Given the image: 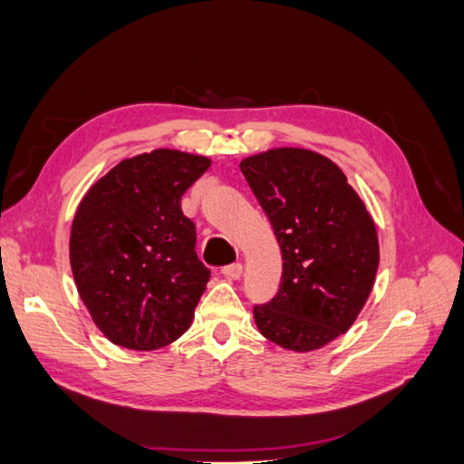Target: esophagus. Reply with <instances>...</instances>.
I'll return each mask as SVG.
<instances>
[{"mask_svg": "<svg viewBox=\"0 0 464 464\" xmlns=\"http://www.w3.org/2000/svg\"><path fill=\"white\" fill-rule=\"evenodd\" d=\"M223 276L229 277V280H239L243 276V264H231L223 267Z\"/></svg>", "mask_w": 464, "mask_h": 464, "instance_id": "obj_1", "label": "esophagus"}]
</instances>
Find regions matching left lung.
<instances>
[{
    "label": "left lung",
    "mask_w": 464,
    "mask_h": 464,
    "mask_svg": "<svg viewBox=\"0 0 464 464\" xmlns=\"http://www.w3.org/2000/svg\"><path fill=\"white\" fill-rule=\"evenodd\" d=\"M239 168L282 251L280 290L254 308L259 333L294 353L324 347L349 331L373 290V217L341 168L318 151L272 148Z\"/></svg>",
    "instance_id": "8db88e82"
}]
</instances>
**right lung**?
Listing matches in <instances>:
<instances>
[{"mask_svg": "<svg viewBox=\"0 0 464 464\" xmlns=\"http://www.w3.org/2000/svg\"><path fill=\"white\" fill-rule=\"evenodd\" d=\"M210 158L158 148L121 160L81 198L71 227L79 296L105 339L154 351L188 331L207 288L180 200Z\"/></svg>", "mask_w": 464, "mask_h": 464, "instance_id": "add662e5", "label": "right lung"}]
</instances>
